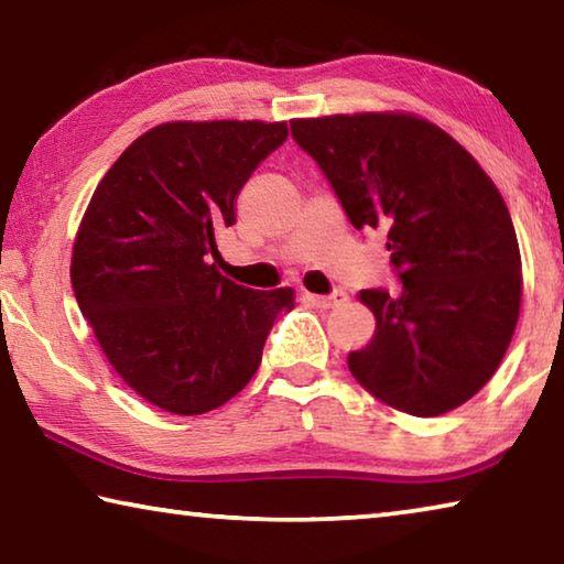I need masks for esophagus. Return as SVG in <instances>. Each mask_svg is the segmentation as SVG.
Wrapping results in <instances>:
<instances>
[{
  "mask_svg": "<svg viewBox=\"0 0 564 564\" xmlns=\"http://www.w3.org/2000/svg\"><path fill=\"white\" fill-rule=\"evenodd\" d=\"M305 299H308L313 305H318V308H333V305H338L348 299V293L343 289H336L328 295H316V293H305Z\"/></svg>",
  "mask_w": 564,
  "mask_h": 564,
  "instance_id": "esophagus-1",
  "label": "esophagus"
}]
</instances>
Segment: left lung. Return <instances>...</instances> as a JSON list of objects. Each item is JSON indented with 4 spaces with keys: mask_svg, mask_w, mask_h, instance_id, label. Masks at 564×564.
Wrapping results in <instances>:
<instances>
[{
    "mask_svg": "<svg viewBox=\"0 0 564 564\" xmlns=\"http://www.w3.org/2000/svg\"><path fill=\"white\" fill-rule=\"evenodd\" d=\"M358 228L388 231L400 291L366 289L376 333L352 350L358 383L417 417L463 405L498 370L520 316L522 261L508 206L480 164L403 111L293 119Z\"/></svg>",
    "mask_w": 564,
    "mask_h": 564,
    "instance_id": "obj_1",
    "label": "left lung"
}]
</instances>
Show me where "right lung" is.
<instances>
[{
  "instance_id": "right-lung-1",
  "label": "right lung",
  "mask_w": 564,
  "mask_h": 564,
  "mask_svg": "<svg viewBox=\"0 0 564 564\" xmlns=\"http://www.w3.org/2000/svg\"><path fill=\"white\" fill-rule=\"evenodd\" d=\"M285 137V121L159 123L113 161L82 218L76 303L123 383L166 413L241 393L293 308L291 289H246L212 263L238 191Z\"/></svg>"
}]
</instances>
